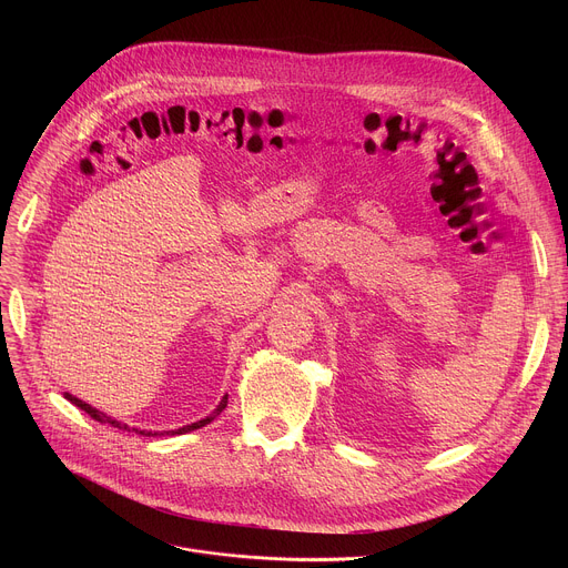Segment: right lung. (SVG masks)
<instances>
[{
    "label": "right lung",
    "mask_w": 568,
    "mask_h": 568,
    "mask_svg": "<svg viewBox=\"0 0 568 568\" xmlns=\"http://www.w3.org/2000/svg\"><path fill=\"white\" fill-rule=\"evenodd\" d=\"M71 404H75L78 409H83L85 414H90L94 420H99L101 425H110V427H116V429H121V432H132V434H136V436H148V438H161V436H182V434H189V432H195V429H200V427H204V425H209L211 420H215L220 414H222V409L226 407V395L220 399V404L217 407L206 416V418H202V420H197V423H191V425H184V427H180V429H171V432H152V429H139V427H130V425H125V423H121V420H116V418H112V416H108V414H103V412H99V409H94L92 404H88V402H83V399H78L75 395H71V393H62Z\"/></svg>",
    "instance_id": "1"
}]
</instances>
